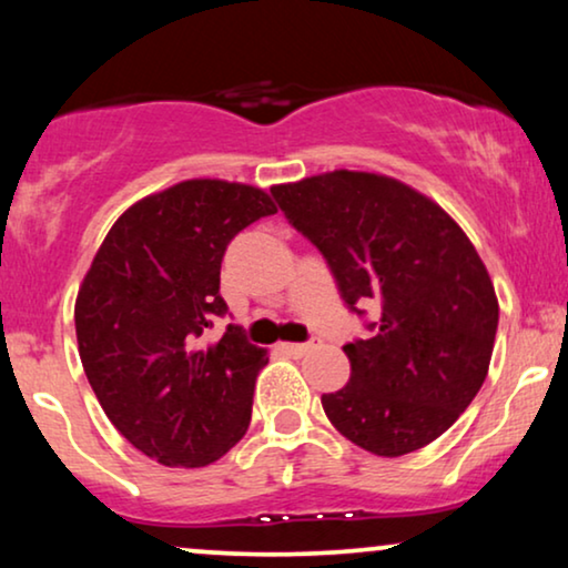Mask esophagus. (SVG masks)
I'll return each instance as SVG.
<instances>
[{
  "mask_svg": "<svg viewBox=\"0 0 568 568\" xmlns=\"http://www.w3.org/2000/svg\"><path fill=\"white\" fill-rule=\"evenodd\" d=\"M317 346H321V341H310V344H278V348H282V352L292 354V356H305V354H310Z\"/></svg>",
  "mask_w": 568,
  "mask_h": 568,
  "instance_id": "1",
  "label": "esophagus"
}]
</instances>
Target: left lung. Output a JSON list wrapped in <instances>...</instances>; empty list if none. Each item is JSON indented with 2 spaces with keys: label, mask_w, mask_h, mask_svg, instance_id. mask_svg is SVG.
Instances as JSON below:
<instances>
[{
  "label": "left lung",
  "mask_w": 568,
  "mask_h": 568,
  "mask_svg": "<svg viewBox=\"0 0 568 568\" xmlns=\"http://www.w3.org/2000/svg\"><path fill=\"white\" fill-rule=\"evenodd\" d=\"M271 193L325 255L346 305L379 310L375 336L344 346L352 377L321 398L328 422L379 457L426 447L491 364L499 300L478 251L437 201L383 173L331 170Z\"/></svg>",
  "instance_id": "1"
}]
</instances>
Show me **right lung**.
<instances>
[{
  "instance_id": "add662e5",
  "label": "right lung",
  "mask_w": 568,
  "mask_h": 568,
  "mask_svg": "<svg viewBox=\"0 0 568 568\" xmlns=\"http://www.w3.org/2000/svg\"><path fill=\"white\" fill-rule=\"evenodd\" d=\"M276 214L263 189L191 178L139 199L92 258L74 302L80 359L111 424L165 468H204L245 437L266 348L230 325L220 268L227 243Z\"/></svg>"
}]
</instances>
